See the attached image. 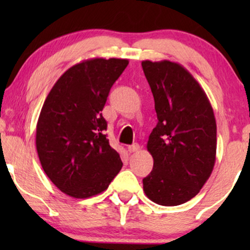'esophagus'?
Segmentation results:
<instances>
[{
	"instance_id": "34e87169",
	"label": "esophagus",
	"mask_w": 250,
	"mask_h": 250,
	"mask_svg": "<svg viewBox=\"0 0 250 250\" xmlns=\"http://www.w3.org/2000/svg\"><path fill=\"white\" fill-rule=\"evenodd\" d=\"M128 150H129V153H136V151L140 150V145H137V143H134V145L129 146Z\"/></svg>"
}]
</instances>
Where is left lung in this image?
I'll list each match as a JSON object with an SVG mask.
<instances>
[{
  "mask_svg": "<svg viewBox=\"0 0 250 250\" xmlns=\"http://www.w3.org/2000/svg\"><path fill=\"white\" fill-rule=\"evenodd\" d=\"M155 101L157 125L147 149L153 170L143 179L149 200L179 206L199 194L216 159V121L205 90L179 63L142 61Z\"/></svg>",
  "mask_w": 250,
  "mask_h": 250,
  "instance_id": "left-lung-1",
  "label": "left lung"
}]
</instances>
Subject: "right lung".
I'll return each mask as SVG.
<instances>
[{
	"label": "right lung",
	"instance_id": "obj_1",
	"mask_svg": "<svg viewBox=\"0 0 250 250\" xmlns=\"http://www.w3.org/2000/svg\"><path fill=\"white\" fill-rule=\"evenodd\" d=\"M125 59H90L73 65L48 94L36 125L40 162L62 193L87 199L104 191L123 163L109 145L102 116Z\"/></svg>",
	"mask_w": 250,
	"mask_h": 250
}]
</instances>
